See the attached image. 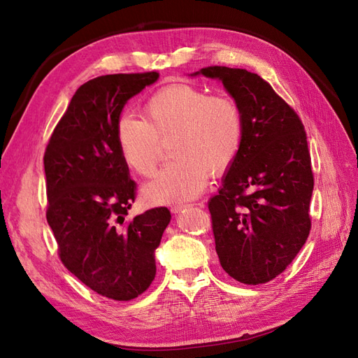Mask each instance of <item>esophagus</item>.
<instances>
[{
	"label": "esophagus",
	"instance_id": "obj_1",
	"mask_svg": "<svg viewBox=\"0 0 358 358\" xmlns=\"http://www.w3.org/2000/svg\"><path fill=\"white\" fill-rule=\"evenodd\" d=\"M187 208V204H173L171 208H170V210H171V213H179V212H182L183 209Z\"/></svg>",
	"mask_w": 358,
	"mask_h": 358
}]
</instances>
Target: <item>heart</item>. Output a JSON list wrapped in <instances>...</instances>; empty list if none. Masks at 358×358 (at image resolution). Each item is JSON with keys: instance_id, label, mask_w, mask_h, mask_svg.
<instances>
[{"instance_id": "heart-1", "label": "heart", "mask_w": 358, "mask_h": 358, "mask_svg": "<svg viewBox=\"0 0 358 358\" xmlns=\"http://www.w3.org/2000/svg\"><path fill=\"white\" fill-rule=\"evenodd\" d=\"M145 121L119 116L115 138L122 161L140 176H150L170 140L175 157L146 183L143 197L154 204L196 199L212 175L230 169L243 140L241 106L229 95H209L200 86L171 83L158 90L143 106Z\"/></svg>"}]
</instances>
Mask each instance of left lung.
I'll return each mask as SVG.
<instances>
[{
  "label": "left lung",
  "mask_w": 358,
  "mask_h": 358,
  "mask_svg": "<svg viewBox=\"0 0 358 358\" xmlns=\"http://www.w3.org/2000/svg\"><path fill=\"white\" fill-rule=\"evenodd\" d=\"M241 106L243 140L220 192L209 200L215 249L222 268L242 284L275 279L310 231L313 173L299 115L258 74L204 67Z\"/></svg>",
  "instance_id": "1"
}]
</instances>
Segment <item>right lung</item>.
Masks as SVG:
<instances>
[{
	"mask_svg": "<svg viewBox=\"0 0 358 358\" xmlns=\"http://www.w3.org/2000/svg\"><path fill=\"white\" fill-rule=\"evenodd\" d=\"M157 71L107 74L76 91L45 152L46 218L62 264L96 294L127 301L157 273L155 249L170 222L167 208L125 221L136 182L116 146L125 103L158 79Z\"/></svg>",
	"mask_w": 358,
	"mask_h": 358,
	"instance_id": "obj_1",
	"label": "right lung"
}]
</instances>
